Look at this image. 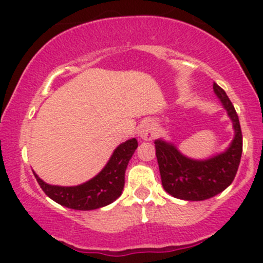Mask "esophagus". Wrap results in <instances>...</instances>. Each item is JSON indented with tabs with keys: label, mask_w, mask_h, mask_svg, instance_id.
<instances>
[{
	"label": "esophagus",
	"mask_w": 263,
	"mask_h": 263,
	"mask_svg": "<svg viewBox=\"0 0 263 263\" xmlns=\"http://www.w3.org/2000/svg\"><path fill=\"white\" fill-rule=\"evenodd\" d=\"M138 136L141 138H143L144 141H151L156 136V129L153 123L151 121L144 122L143 125H141L140 129H138Z\"/></svg>",
	"instance_id": "1"
}]
</instances>
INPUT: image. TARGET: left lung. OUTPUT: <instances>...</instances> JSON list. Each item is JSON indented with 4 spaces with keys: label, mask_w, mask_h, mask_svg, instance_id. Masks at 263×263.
Instances as JSON below:
<instances>
[{
    "label": "left lung",
    "mask_w": 263,
    "mask_h": 263,
    "mask_svg": "<svg viewBox=\"0 0 263 263\" xmlns=\"http://www.w3.org/2000/svg\"><path fill=\"white\" fill-rule=\"evenodd\" d=\"M214 91L232 120L235 137L228 151L206 161L186 158L173 144L157 140L156 156L162 185L172 197L183 200H205L215 197L232 183L242 155V132L234 105L218 84Z\"/></svg>",
    "instance_id": "1"
}]
</instances>
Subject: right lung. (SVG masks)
I'll return each mask as SVG.
<instances>
[{
	"mask_svg": "<svg viewBox=\"0 0 263 263\" xmlns=\"http://www.w3.org/2000/svg\"><path fill=\"white\" fill-rule=\"evenodd\" d=\"M138 147L136 138L120 144L110 161L96 177L77 186L49 185L34 173L35 179L45 194L55 203L74 210H93L106 206L121 195L125 186V172Z\"/></svg>",
	"mask_w": 263,
	"mask_h": 263,
	"instance_id": "obj_1",
	"label": "right lung"
}]
</instances>
